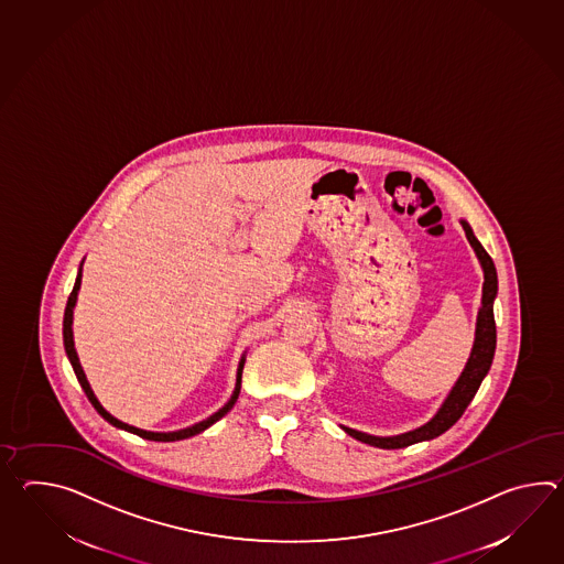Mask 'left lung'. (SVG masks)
<instances>
[{
	"instance_id": "left-lung-1",
	"label": "left lung",
	"mask_w": 564,
	"mask_h": 564,
	"mask_svg": "<svg viewBox=\"0 0 564 564\" xmlns=\"http://www.w3.org/2000/svg\"><path fill=\"white\" fill-rule=\"evenodd\" d=\"M464 226L465 237L469 240V245L474 247L477 259L484 269V295H481V307L477 313L476 324V341L471 348V356L465 364L464 372L457 378L455 387L451 389L449 394L445 402L441 404L437 414L426 423V425L419 426L409 433L402 435H394V437H375V435H366L350 426H341L350 437L358 438L362 443H368L372 447H380V449H401V447H409L419 441H429L445 433L447 429L455 425L462 414L465 413L467 404L474 401L477 389L481 384V380L486 378L489 372V366L494 360V351H496V319H494V300L498 295V273H496V264L491 261L486 249L481 247V242L477 240L471 226L462 220Z\"/></svg>"
}]
</instances>
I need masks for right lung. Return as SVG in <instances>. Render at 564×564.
<instances>
[{"mask_svg":"<svg viewBox=\"0 0 564 564\" xmlns=\"http://www.w3.org/2000/svg\"><path fill=\"white\" fill-rule=\"evenodd\" d=\"M80 279H83V263H80V267H78L75 288H73V291H70V297H68V301H66V310H64V350H66V356H68V360H70V364H73V370H75L76 380L80 382V387H83V390H85V394H87L88 401H90V404L95 406V411H97V413H99L100 416L107 421V423H111V425L117 426V429L129 431V433H133V435H138V437L150 438V441H180V438L194 437V435H198V433H202V431H206L208 426H213L216 421H220V419H223V416H225V414L228 413L232 406H235L238 394H240V378H242L245 356H242V358H240V362H238L237 384H235V392H232L230 401L226 402L225 406H223L218 413H214L213 416L204 419V421L196 423V425L186 426V429H180V431H172V433H153V431H143V429H138V426L127 425V423H123V421L115 419L113 414L107 413V411L102 409V404L97 401L95 392L90 390V384H88L85 370H83V366H80V362H78V356H76L75 350V339H73V312H75L76 295H78V289H80Z\"/></svg>","mask_w":564,"mask_h":564,"instance_id":"add662e5","label":"right lung"}]
</instances>
